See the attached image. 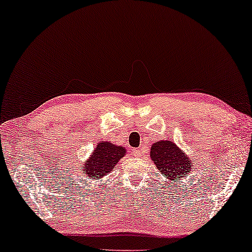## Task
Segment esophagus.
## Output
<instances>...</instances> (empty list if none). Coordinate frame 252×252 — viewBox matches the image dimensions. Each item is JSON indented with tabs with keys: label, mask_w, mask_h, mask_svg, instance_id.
I'll return each instance as SVG.
<instances>
[{
	"label": "esophagus",
	"mask_w": 252,
	"mask_h": 252,
	"mask_svg": "<svg viewBox=\"0 0 252 252\" xmlns=\"http://www.w3.org/2000/svg\"><path fill=\"white\" fill-rule=\"evenodd\" d=\"M144 153H146V147H140V148H137V149H134L133 150V155L135 157H142L143 155H144Z\"/></svg>",
	"instance_id": "34e87169"
}]
</instances>
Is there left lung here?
Returning a JSON list of instances; mask_svg holds the SVG:
<instances>
[{"instance_id":"8db88e82","label":"left lung","mask_w":252,"mask_h":252,"mask_svg":"<svg viewBox=\"0 0 252 252\" xmlns=\"http://www.w3.org/2000/svg\"><path fill=\"white\" fill-rule=\"evenodd\" d=\"M150 157L159 172L168 181H180L191 174V157L187 156L173 141L160 140L150 148Z\"/></svg>"}]
</instances>
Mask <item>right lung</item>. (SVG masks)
Masks as SVG:
<instances>
[{
  "mask_svg": "<svg viewBox=\"0 0 252 252\" xmlns=\"http://www.w3.org/2000/svg\"><path fill=\"white\" fill-rule=\"evenodd\" d=\"M126 155V148L116 146L109 141H101L96 144L91 157L82 161L80 172L86 177L99 180L112 171L118 161Z\"/></svg>",
  "mask_w": 252,
  "mask_h": 252,
  "instance_id": "obj_1",
  "label": "right lung"
}]
</instances>
